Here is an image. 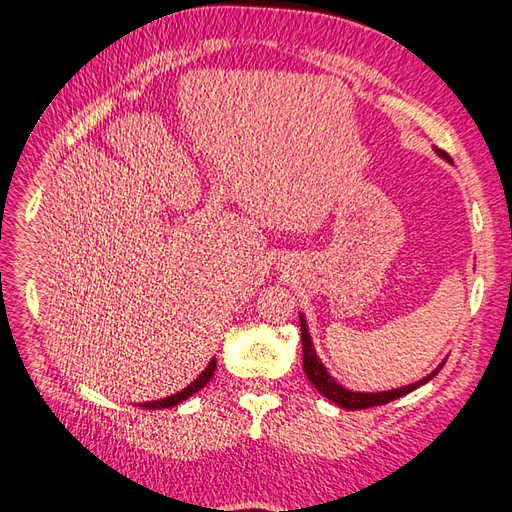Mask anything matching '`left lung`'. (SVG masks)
<instances>
[{
	"label": "left lung",
	"instance_id": "8db88e82",
	"mask_svg": "<svg viewBox=\"0 0 512 512\" xmlns=\"http://www.w3.org/2000/svg\"><path fill=\"white\" fill-rule=\"evenodd\" d=\"M438 156H442L447 162H451V156L447 154V151L442 149H436ZM301 321V345H303V372H306L308 380L314 385V389L319 391L321 396H325L328 400H332L334 405H339L343 409H350V411H356V409H367V407H378V405H387V402L396 400L400 396L409 394V391L418 389L420 385L429 383V380L436 376L440 372V365L438 369H433V372L429 376H424L422 380H418V383L413 385H407V387H400V389H391V391H378V394H361V391H350L341 387L336 380L328 374V369L323 367V363L319 361L317 352H314V345H312V339H310V332L306 328V319H303V314L299 317Z\"/></svg>",
	"mask_w": 512,
	"mask_h": 512
}]
</instances>
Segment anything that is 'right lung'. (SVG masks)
<instances>
[{
    "label": "right lung",
    "instance_id": "add662e5",
    "mask_svg": "<svg viewBox=\"0 0 512 512\" xmlns=\"http://www.w3.org/2000/svg\"><path fill=\"white\" fill-rule=\"evenodd\" d=\"M215 367H217V361L213 358V361L206 365V369L204 372L193 380V383L187 387V389H182V391H178V394H173V396H169V398H162V400H154V402H143V409H167V407H173V405H178V402H182V400H187L189 396H193L195 391H200L206 383H209L211 380V376L215 374Z\"/></svg>",
    "mask_w": 512,
    "mask_h": 512
}]
</instances>
